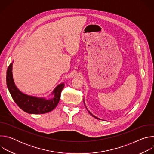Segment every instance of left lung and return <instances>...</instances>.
Instances as JSON below:
<instances>
[{"label":"left lung","instance_id":"left-lung-1","mask_svg":"<svg viewBox=\"0 0 154 154\" xmlns=\"http://www.w3.org/2000/svg\"><path fill=\"white\" fill-rule=\"evenodd\" d=\"M83 102H84V104H85V102H84V100H83ZM86 108L87 109V108H86ZM87 110H88V109H87ZM88 112H89V113H90V115H92V116H93L94 118H96V119H99V118H97L96 116H95L94 115H93V114H92L91 113H90V111H88Z\"/></svg>","mask_w":154,"mask_h":154}]
</instances>
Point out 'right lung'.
Masks as SVG:
<instances>
[{"mask_svg": "<svg viewBox=\"0 0 154 154\" xmlns=\"http://www.w3.org/2000/svg\"><path fill=\"white\" fill-rule=\"evenodd\" d=\"M11 63L7 71V85L11 96L15 103L23 111L30 114H44L51 112L58 105L61 90L64 86V83L57 86L51 95L52 99L38 97L22 93L15 85L12 73Z\"/></svg>", "mask_w": 154, "mask_h": 154, "instance_id": "add662e5", "label": "right lung"}]
</instances>
